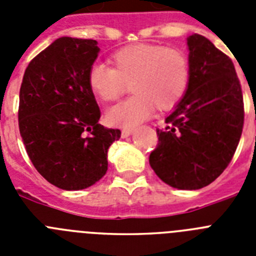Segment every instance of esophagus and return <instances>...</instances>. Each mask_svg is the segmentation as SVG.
Instances as JSON below:
<instances>
[{
  "instance_id": "1",
  "label": "esophagus",
  "mask_w": 256,
  "mask_h": 256,
  "mask_svg": "<svg viewBox=\"0 0 256 256\" xmlns=\"http://www.w3.org/2000/svg\"><path fill=\"white\" fill-rule=\"evenodd\" d=\"M132 133H133L132 128H126V130H122V137H123V138H126V137L132 134Z\"/></svg>"
}]
</instances>
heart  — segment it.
<instances>
[{"label": "heart", "instance_id": "obj_1", "mask_svg": "<svg viewBox=\"0 0 256 256\" xmlns=\"http://www.w3.org/2000/svg\"><path fill=\"white\" fill-rule=\"evenodd\" d=\"M110 64H94L87 74L88 87L102 102L116 101L130 84L133 96L106 112L110 126L132 128L150 118L155 108L170 110L188 87L190 62L180 50L134 44L115 52Z\"/></svg>", "mask_w": 256, "mask_h": 256}]
</instances>
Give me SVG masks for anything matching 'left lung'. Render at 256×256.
I'll list each match as a JSON object with an SVG mask.
<instances>
[{"mask_svg":"<svg viewBox=\"0 0 256 256\" xmlns=\"http://www.w3.org/2000/svg\"><path fill=\"white\" fill-rule=\"evenodd\" d=\"M190 83L182 100L156 130L159 144L151 168L169 186L198 190L223 173L237 148L244 126V98L230 58L208 38H187Z\"/></svg>","mask_w":256,"mask_h":256,"instance_id":"1","label":"left lung"}]
</instances>
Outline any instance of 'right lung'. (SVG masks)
I'll return each instance as SVG.
<instances>
[{
	"label": "right lung",
	"mask_w": 256,
	"mask_h": 256,
	"mask_svg": "<svg viewBox=\"0 0 256 256\" xmlns=\"http://www.w3.org/2000/svg\"><path fill=\"white\" fill-rule=\"evenodd\" d=\"M100 48L94 40L61 37L29 62L19 96V130L38 173L66 191L92 186L106 174L108 150L120 130L98 124L87 83Z\"/></svg>",
	"instance_id": "obj_1"
}]
</instances>
